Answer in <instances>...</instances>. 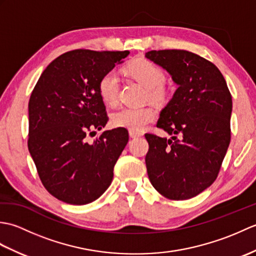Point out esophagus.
Returning a JSON list of instances; mask_svg holds the SVG:
<instances>
[{
    "label": "esophagus",
    "mask_w": 256,
    "mask_h": 256,
    "mask_svg": "<svg viewBox=\"0 0 256 256\" xmlns=\"http://www.w3.org/2000/svg\"><path fill=\"white\" fill-rule=\"evenodd\" d=\"M142 133H138V132H133V131H130V138H138L142 136Z\"/></svg>",
    "instance_id": "34e87169"
}]
</instances>
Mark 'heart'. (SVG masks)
Instances as JSON below:
<instances>
[{
	"mask_svg": "<svg viewBox=\"0 0 256 256\" xmlns=\"http://www.w3.org/2000/svg\"><path fill=\"white\" fill-rule=\"evenodd\" d=\"M130 77L142 84L148 91V98L155 103L162 104L168 100V90L164 86L166 74L164 70L160 68L153 62L140 58L128 64L125 68ZM118 78L114 72H108L102 76L98 90L102 101L106 104L113 106L118 103ZM155 111L152 106L142 108H123L114 112L111 116V122L116 128H128L133 132H140L153 122Z\"/></svg>",
	"mask_w": 256,
	"mask_h": 256,
	"instance_id": "b5f03b06",
	"label": "heart"
}]
</instances>
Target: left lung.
I'll return each instance as SVG.
<instances>
[{"label":"left lung","instance_id":"8db88e82","mask_svg":"<svg viewBox=\"0 0 256 256\" xmlns=\"http://www.w3.org/2000/svg\"><path fill=\"white\" fill-rule=\"evenodd\" d=\"M178 84L157 122L172 140L146 133L148 178L165 198L186 200L218 177L231 140L232 96L226 79L211 62L182 50H150Z\"/></svg>","mask_w":256,"mask_h":256}]
</instances>
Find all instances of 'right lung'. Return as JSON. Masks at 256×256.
Here are the masks:
<instances>
[{
  "instance_id": "add662e5",
  "label": "right lung",
  "mask_w": 256,
  "mask_h": 256,
  "mask_svg": "<svg viewBox=\"0 0 256 256\" xmlns=\"http://www.w3.org/2000/svg\"><path fill=\"white\" fill-rule=\"evenodd\" d=\"M130 52L74 50L42 72L28 102V150L42 184L70 204L96 200L110 186L113 168L128 142L126 128L88 136L108 121L98 90L103 74Z\"/></svg>"
}]
</instances>
